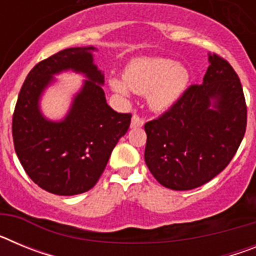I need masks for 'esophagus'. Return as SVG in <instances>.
Here are the masks:
<instances>
[{"mask_svg": "<svg viewBox=\"0 0 256 256\" xmlns=\"http://www.w3.org/2000/svg\"><path fill=\"white\" fill-rule=\"evenodd\" d=\"M144 126V120L138 115H133L132 120H130V128H140V126Z\"/></svg>", "mask_w": 256, "mask_h": 256, "instance_id": "esophagus-1", "label": "esophagus"}]
</instances>
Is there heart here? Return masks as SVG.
Here are the masks:
<instances>
[{"label":"heart","instance_id":"1","mask_svg":"<svg viewBox=\"0 0 256 256\" xmlns=\"http://www.w3.org/2000/svg\"><path fill=\"white\" fill-rule=\"evenodd\" d=\"M190 72L170 58H146L133 61L126 68L124 79L112 76V91L128 94L130 90L148 94V102L156 112H165L180 100L188 88Z\"/></svg>","mask_w":256,"mask_h":256}]
</instances>
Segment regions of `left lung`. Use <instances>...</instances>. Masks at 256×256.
I'll return each mask as SVG.
<instances>
[{
	"mask_svg": "<svg viewBox=\"0 0 256 256\" xmlns=\"http://www.w3.org/2000/svg\"><path fill=\"white\" fill-rule=\"evenodd\" d=\"M202 84L187 88L169 112L144 124V162L166 188L187 191L230 164L246 130L245 97L234 68L209 54Z\"/></svg>",
	"mask_w": 256,
	"mask_h": 256,
	"instance_id": "left-lung-1",
	"label": "left lung"
}]
</instances>
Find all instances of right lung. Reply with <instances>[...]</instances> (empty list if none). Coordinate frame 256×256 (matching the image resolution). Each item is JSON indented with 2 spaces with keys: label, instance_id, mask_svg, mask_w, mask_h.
Segmentation results:
<instances>
[{
  "label": "right lung",
  "instance_id": "add662e5",
  "mask_svg": "<svg viewBox=\"0 0 256 256\" xmlns=\"http://www.w3.org/2000/svg\"><path fill=\"white\" fill-rule=\"evenodd\" d=\"M96 47H70L40 61L20 90L12 118L15 151L36 184L60 196L91 190L101 177L112 148L126 133L130 114L114 112L106 102L105 76L94 64ZM64 71L86 79L66 116L51 121L40 98L55 75Z\"/></svg>",
  "mask_w": 256,
  "mask_h": 256
}]
</instances>
